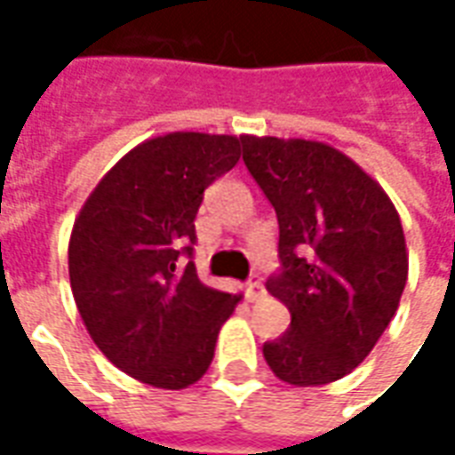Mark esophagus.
I'll return each mask as SVG.
<instances>
[{"instance_id": "1", "label": "esophagus", "mask_w": 455, "mask_h": 455, "mask_svg": "<svg viewBox=\"0 0 455 455\" xmlns=\"http://www.w3.org/2000/svg\"><path fill=\"white\" fill-rule=\"evenodd\" d=\"M263 292H266V290H263V277L258 275V273H253V275L248 277V283H246L248 299H258Z\"/></svg>"}]
</instances>
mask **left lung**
<instances>
[{"instance_id":"left-lung-1","label":"left lung","mask_w":455,"mask_h":455,"mask_svg":"<svg viewBox=\"0 0 455 455\" xmlns=\"http://www.w3.org/2000/svg\"><path fill=\"white\" fill-rule=\"evenodd\" d=\"M241 146L280 227V267L266 287L292 316L263 355L290 385L339 380L372 351L400 305V214L371 175L326 143L243 136Z\"/></svg>"}]
</instances>
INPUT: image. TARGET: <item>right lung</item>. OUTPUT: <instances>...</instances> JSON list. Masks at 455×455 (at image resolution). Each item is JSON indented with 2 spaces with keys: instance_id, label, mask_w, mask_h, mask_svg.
I'll return each instance as SVG.
<instances>
[{
  "instance_id": "add662e5",
  "label": "right lung",
  "mask_w": 455,
  "mask_h": 455,
  "mask_svg": "<svg viewBox=\"0 0 455 455\" xmlns=\"http://www.w3.org/2000/svg\"><path fill=\"white\" fill-rule=\"evenodd\" d=\"M241 158V139L175 131L126 153L75 219L70 287L100 351L131 378L182 390L207 372L238 297L195 267L204 189Z\"/></svg>"
}]
</instances>
